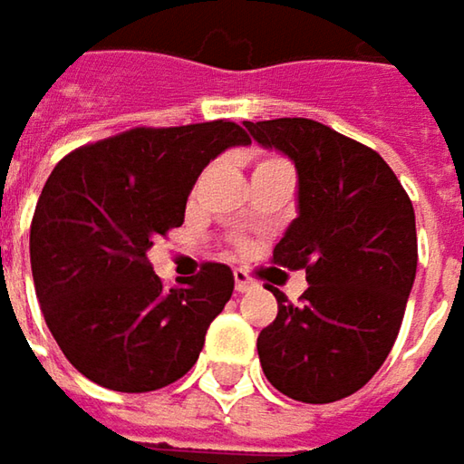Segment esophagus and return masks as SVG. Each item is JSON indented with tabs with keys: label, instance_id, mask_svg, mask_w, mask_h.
Wrapping results in <instances>:
<instances>
[{
	"label": "esophagus",
	"instance_id": "34e87169",
	"mask_svg": "<svg viewBox=\"0 0 464 464\" xmlns=\"http://www.w3.org/2000/svg\"><path fill=\"white\" fill-rule=\"evenodd\" d=\"M233 280H236V293H248V290L256 287V282L251 280L244 269H236V272H233Z\"/></svg>",
	"mask_w": 464,
	"mask_h": 464
}]
</instances>
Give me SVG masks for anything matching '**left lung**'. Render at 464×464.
<instances>
[{"label":"left lung","mask_w":464,"mask_h":464,"mask_svg":"<svg viewBox=\"0 0 464 464\" xmlns=\"http://www.w3.org/2000/svg\"><path fill=\"white\" fill-rule=\"evenodd\" d=\"M262 149L297 171V218L272 259L305 269L300 305L280 290L259 334L266 380L293 401L334 403L357 392L391 354L416 280V216L382 156L305 118L248 122Z\"/></svg>","instance_id":"8db88e82"}]
</instances>
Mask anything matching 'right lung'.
<instances>
[{"label":"right lung","mask_w":464,"mask_h":464,"mask_svg":"<svg viewBox=\"0 0 464 464\" xmlns=\"http://www.w3.org/2000/svg\"><path fill=\"white\" fill-rule=\"evenodd\" d=\"M248 146L236 122L136 128L58 161L30 226V264L53 339L92 382L149 392L192 370L233 293L226 264H202L167 290L149 251L184 223L192 187L216 156Z\"/></svg>","instance_id":"right-lung-1"}]
</instances>
